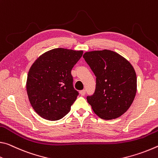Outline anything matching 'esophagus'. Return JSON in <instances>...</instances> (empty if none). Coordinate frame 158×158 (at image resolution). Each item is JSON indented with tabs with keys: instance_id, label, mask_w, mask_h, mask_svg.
Wrapping results in <instances>:
<instances>
[{
	"instance_id": "obj_1",
	"label": "esophagus",
	"mask_w": 158,
	"mask_h": 158,
	"mask_svg": "<svg viewBox=\"0 0 158 158\" xmlns=\"http://www.w3.org/2000/svg\"><path fill=\"white\" fill-rule=\"evenodd\" d=\"M85 93H86V91H85V89H83V90H81V92H80V94H81L82 96H84V95L85 94Z\"/></svg>"
}]
</instances>
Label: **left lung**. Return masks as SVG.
<instances>
[{
  "mask_svg": "<svg viewBox=\"0 0 158 158\" xmlns=\"http://www.w3.org/2000/svg\"><path fill=\"white\" fill-rule=\"evenodd\" d=\"M85 61L96 76V88L87 100L103 120L119 118L129 109L136 93V75L125 58L115 52H87Z\"/></svg>",
  "mask_w": 158,
  "mask_h": 158,
  "instance_id": "1",
  "label": "left lung"
}]
</instances>
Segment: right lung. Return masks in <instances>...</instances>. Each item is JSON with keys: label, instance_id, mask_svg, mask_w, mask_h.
<instances>
[{"label": "right lung", "instance_id": "right-lung-1", "mask_svg": "<svg viewBox=\"0 0 158 158\" xmlns=\"http://www.w3.org/2000/svg\"><path fill=\"white\" fill-rule=\"evenodd\" d=\"M83 52L56 48L40 55L28 71L27 91L32 107L40 117L58 120L71 110L78 92L71 70Z\"/></svg>", "mask_w": 158, "mask_h": 158}]
</instances>
